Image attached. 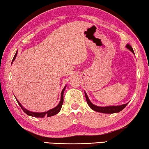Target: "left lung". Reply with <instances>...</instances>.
Wrapping results in <instances>:
<instances>
[{
  "label": "left lung",
  "instance_id": "8db88e82",
  "mask_svg": "<svg viewBox=\"0 0 149 149\" xmlns=\"http://www.w3.org/2000/svg\"><path fill=\"white\" fill-rule=\"evenodd\" d=\"M126 47L127 49H129L130 51H131L134 54L135 53L133 52V49L132 47L130 45L127 44L126 45ZM85 97H86V100L88 104L90 106L92 109L96 111H98V112H101V113H118V112H119L120 111L122 110L124 108H125L127 104L121 105V106H107V107H99V106H96L94 105L93 104H92L91 101L89 100L87 94L85 92Z\"/></svg>",
  "mask_w": 149,
  "mask_h": 149
}]
</instances>
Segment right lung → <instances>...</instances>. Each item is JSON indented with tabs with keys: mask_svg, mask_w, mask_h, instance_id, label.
I'll return each mask as SVG.
<instances>
[{
	"mask_svg": "<svg viewBox=\"0 0 149 149\" xmlns=\"http://www.w3.org/2000/svg\"><path fill=\"white\" fill-rule=\"evenodd\" d=\"M16 55H17V52L16 53L15 55H14V57L13 59V61H12V63H13V62L14 61V59H15ZM65 88H66V86H65V88H63V90L62 91L61 96V101L59 102V104H58L57 106L55 107V108H53V109H50V110H49V111H46V112H42V113H37V112H32V111H29V110H27L26 109L23 108V106H22V105L20 104V103H19V102L18 101V100H17L16 98V99L17 102H18V104H19V106L21 107V108L22 109V110L24 112H25V113L27 114V115L32 116V117H36V118H43V117H45V116L51 117V116H55L57 113H58V112L60 111L61 109L62 105H63V93H64Z\"/></svg>",
	"mask_w": 149,
	"mask_h": 149,
	"instance_id": "right-lung-1",
	"label": "right lung"
}]
</instances>
